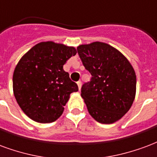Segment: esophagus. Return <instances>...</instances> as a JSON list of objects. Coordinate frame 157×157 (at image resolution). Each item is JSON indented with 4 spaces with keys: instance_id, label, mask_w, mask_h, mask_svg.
Returning a JSON list of instances; mask_svg holds the SVG:
<instances>
[{
    "instance_id": "esophagus-1",
    "label": "esophagus",
    "mask_w": 157,
    "mask_h": 157,
    "mask_svg": "<svg viewBox=\"0 0 157 157\" xmlns=\"http://www.w3.org/2000/svg\"><path fill=\"white\" fill-rule=\"evenodd\" d=\"M77 84H78V90H81V86H82V82L81 81H78L77 82Z\"/></svg>"
}]
</instances>
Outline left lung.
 <instances>
[{
  "instance_id": "8db88e82",
  "label": "left lung",
  "mask_w": 157,
  "mask_h": 157,
  "mask_svg": "<svg viewBox=\"0 0 157 157\" xmlns=\"http://www.w3.org/2000/svg\"><path fill=\"white\" fill-rule=\"evenodd\" d=\"M78 53L92 77L83 83L81 96L96 121L112 124L125 115L133 104L136 76L127 58L107 43L80 45Z\"/></svg>"
}]
</instances>
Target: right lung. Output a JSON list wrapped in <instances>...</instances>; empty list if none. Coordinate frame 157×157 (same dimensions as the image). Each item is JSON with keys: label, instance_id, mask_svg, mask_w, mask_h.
<instances>
[{"label": "right lung", "instance_id": "obj_1", "mask_svg": "<svg viewBox=\"0 0 157 157\" xmlns=\"http://www.w3.org/2000/svg\"><path fill=\"white\" fill-rule=\"evenodd\" d=\"M77 53L74 47L40 42L24 55L13 74V92L22 111L39 123L60 117L71 93L78 90L63 65Z\"/></svg>", "mask_w": 157, "mask_h": 157}]
</instances>
